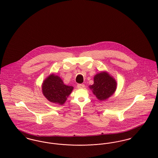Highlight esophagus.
<instances>
[{"label":"esophagus","instance_id":"obj_1","mask_svg":"<svg viewBox=\"0 0 158 158\" xmlns=\"http://www.w3.org/2000/svg\"><path fill=\"white\" fill-rule=\"evenodd\" d=\"M77 88L78 89H83L85 88V85L84 84H78L77 85Z\"/></svg>","mask_w":158,"mask_h":158}]
</instances>
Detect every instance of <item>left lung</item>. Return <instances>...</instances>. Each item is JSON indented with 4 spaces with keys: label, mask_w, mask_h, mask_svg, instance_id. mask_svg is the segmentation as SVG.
Returning <instances> with one entry per match:
<instances>
[{
    "label": "left lung",
    "mask_w": 158,
    "mask_h": 158,
    "mask_svg": "<svg viewBox=\"0 0 158 158\" xmlns=\"http://www.w3.org/2000/svg\"><path fill=\"white\" fill-rule=\"evenodd\" d=\"M115 80L106 72L97 74L94 78V85L90 88L100 100H104L111 97L116 89Z\"/></svg>",
    "instance_id": "1"
}]
</instances>
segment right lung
<instances>
[{"instance_id":"obj_1","label":"right lung","mask_w":158,"mask_h":158,"mask_svg":"<svg viewBox=\"0 0 158 158\" xmlns=\"http://www.w3.org/2000/svg\"><path fill=\"white\" fill-rule=\"evenodd\" d=\"M72 86L65 85L60 77L51 75L44 80L42 90L50 102L63 105L73 90Z\"/></svg>"}]
</instances>
